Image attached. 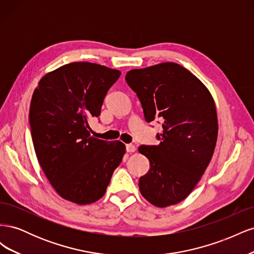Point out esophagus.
<instances>
[{"label":"esophagus","instance_id":"esophagus-1","mask_svg":"<svg viewBox=\"0 0 254 254\" xmlns=\"http://www.w3.org/2000/svg\"><path fill=\"white\" fill-rule=\"evenodd\" d=\"M126 150L128 152H134L135 151V146L132 144H127L126 145Z\"/></svg>","mask_w":254,"mask_h":254}]
</instances>
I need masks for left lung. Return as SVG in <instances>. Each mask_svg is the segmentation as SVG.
Masks as SVG:
<instances>
[{"label":"left lung","instance_id":"obj_1","mask_svg":"<svg viewBox=\"0 0 254 254\" xmlns=\"http://www.w3.org/2000/svg\"><path fill=\"white\" fill-rule=\"evenodd\" d=\"M128 86L140 99L147 123L162 122L159 145H141L149 160L139 180L141 194L164 207L186 199L209 165L217 141L214 99L204 84L186 67L163 63L129 71Z\"/></svg>","mask_w":254,"mask_h":254}]
</instances>
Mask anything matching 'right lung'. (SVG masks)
Here are the masks:
<instances>
[{
  "label": "right lung",
  "instance_id": "right-lung-1",
  "mask_svg": "<svg viewBox=\"0 0 254 254\" xmlns=\"http://www.w3.org/2000/svg\"><path fill=\"white\" fill-rule=\"evenodd\" d=\"M121 72L72 63L44 75L29 107L30 134L42 171L57 193L77 204L101 199L122 162L125 145L90 135L107 92Z\"/></svg>",
  "mask_w": 254,
  "mask_h": 254
}]
</instances>
